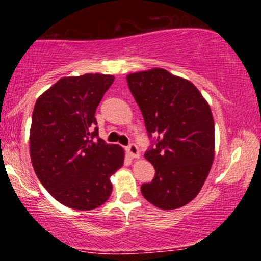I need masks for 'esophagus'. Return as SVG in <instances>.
<instances>
[{"mask_svg": "<svg viewBox=\"0 0 261 261\" xmlns=\"http://www.w3.org/2000/svg\"><path fill=\"white\" fill-rule=\"evenodd\" d=\"M126 151L131 158H140V151L135 143H130L126 147Z\"/></svg>", "mask_w": 261, "mask_h": 261, "instance_id": "obj_1", "label": "esophagus"}]
</instances>
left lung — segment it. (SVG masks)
<instances>
[{
    "label": "left lung",
    "instance_id": "1",
    "mask_svg": "<svg viewBox=\"0 0 261 261\" xmlns=\"http://www.w3.org/2000/svg\"><path fill=\"white\" fill-rule=\"evenodd\" d=\"M126 80L148 136L155 135L145 153L155 174L141 193L160 208L181 207L200 193L214 162L210 106L190 81L163 68L130 73Z\"/></svg>",
    "mask_w": 261,
    "mask_h": 261
}]
</instances>
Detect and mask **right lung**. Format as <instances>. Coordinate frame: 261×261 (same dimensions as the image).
Instances as JSON below:
<instances>
[{"label":"right lung","mask_w":261,"mask_h":261,"mask_svg":"<svg viewBox=\"0 0 261 261\" xmlns=\"http://www.w3.org/2000/svg\"><path fill=\"white\" fill-rule=\"evenodd\" d=\"M112 74L64 77L38 98L32 116L31 158L44 188L74 210L109 199L110 176L124 164V149L98 137L95 110Z\"/></svg>","instance_id":"add662e5"}]
</instances>
